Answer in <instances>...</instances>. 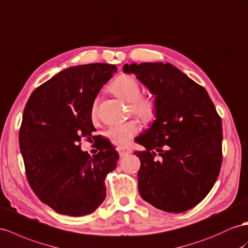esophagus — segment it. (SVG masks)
I'll use <instances>...</instances> for the list:
<instances>
[{"label": "esophagus", "instance_id": "1", "mask_svg": "<svg viewBox=\"0 0 248 248\" xmlns=\"http://www.w3.org/2000/svg\"><path fill=\"white\" fill-rule=\"evenodd\" d=\"M117 151H118V153H119L120 156H125V155L130 154L131 152H132L131 149L124 148V147H118V148H117Z\"/></svg>", "mask_w": 248, "mask_h": 248}]
</instances>
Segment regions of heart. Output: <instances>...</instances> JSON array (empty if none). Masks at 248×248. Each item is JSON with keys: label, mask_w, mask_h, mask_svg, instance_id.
Instances as JSON below:
<instances>
[{"label": "heart", "mask_w": 248, "mask_h": 248, "mask_svg": "<svg viewBox=\"0 0 248 248\" xmlns=\"http://www.w3.org/2000/svg\"><path fill=\"white\" fill-rule=\"evenodd\" d=\"M111 91L130 103V109L132 113L140 118L142 122L149 123L155 117V104L152 98L141 96V88L138 80L129 74H120L113 80L110 86ZM97 115V101L95 100L91 109V117L96 118ZM138 124L135 122H128L124 124L111 125L106 131V136L110 141L116 145H126L131 139L137 135Z\"/></svg>", "instance_id": "heart-1"}]
</instances>
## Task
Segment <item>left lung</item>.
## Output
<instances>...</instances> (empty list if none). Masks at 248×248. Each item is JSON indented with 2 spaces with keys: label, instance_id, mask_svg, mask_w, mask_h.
Here are the masks:
<instances>
[{
  "label": "left lung",
  "instance_id": "obj_1",
  "mask_svg": "<svg viewBox=\"0 0 248 248\" xmlns=\"http://www.w3.org/2000/svg\"><path fill=\"white\" fill-rule=\"evenodd\" d=\"M153 95L156 119L137 136L138 192L161 211L183 213L205 198L222 162V123L204 88L172 63L123 67Z\"/></svg>",
  "mask_w": 248,
  "mask_h": 248
}]
</instances>
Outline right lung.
<instances>
[{"label": "right lung", "mask_w": 248, "mask_h": 248, "mask_svg": "<svg viewBox=\"0 0 248 248\" xmlns=\"http://www.w3.org/2000/svg\"><path fill=\"white\" fill-rule=\"evenodd\" d=\"M116 69L100 62L67 68L36 88L25 107L18 141L27 179L56 213L86 216L106 198L105 179L116 168L117 152L108 144L91 157L80 140L94 139L92 106Z\"/></svg>", "instance_id": "1"}]
</instances>
